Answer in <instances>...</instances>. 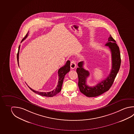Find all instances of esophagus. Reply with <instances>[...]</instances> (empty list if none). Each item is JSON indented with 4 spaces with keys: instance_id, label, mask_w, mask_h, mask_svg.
Segmentation results:
<instances>
[{
    "instance_id": "esophagus-1",
    "label": "esophagus",
    "mask_w": 134,
    "mask_h": 134,
    "mask_svg": "<svg viewBox=\"0 0 134 134\" xmlns=\"http://www.w3.org/2000/svg\"><path fill=\"white\" fill-rule=\"evenodd\" d=\"M76 62L75 60H72L71 62L70 63V67L71 69H75L76 68Z\"/></svg>"
}]
</instances>
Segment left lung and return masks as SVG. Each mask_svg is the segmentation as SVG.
Listing matches in <instances>:
<instances>
[{"instance_id":"obj_1","label":"left lung","mask_w":134,"mask_h":134,"mask_svg":"<svg viewBox=\"0 0 134 134\" xmlns=\"http://www.w3.org/2000/svg\"><path fill=\"white\" fill-rule=\"evenodd\" d=\"M105 46L109 47L111 53L112 68L107 78L95 86L91 87L87 85L86 80L90 75V73L83 68L84 63L83 61L78 63V68L76 69L78 77V87L81 92L87 97H96L108 91L112 86L119 71L121 64L119 47L116 43V41L110 35Z\"/></svg>"}]
</instances>
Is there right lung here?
<instances>
[{"instance_id":"obj_1","label":"right lung","mask_w":134,"mask_h":134,"mask_svg":"<svg viewBox=\"0 0 134 134\" xmlns=\"http://www.w3.org/2000/svg\"><path fill=\"white\" fill-rule=\"evenodd\" d=\"M28 32L26 35V36L23 39L22 41H23L24 40L26 39L28 36ZM20 48V45H19V46L18 51V53H17V62H18V66H19V54ZM70 61L68 60V61H66V64L63 66L61 67V68H60L58 69V75L59 77H58V85L57 86V87L54 90H53L52 91L49 92H47V93H46V92H40L38 91H35V90L32 89V88L30 87L29 86H28L29 87L31 90H32V92L36 93L37 94H38L39 95L43 96H45V97H53L54 96L57 94L58 93H59L61 91V88H62V86L65 76L70 71Z\"/></svg>"}]
</instances>
